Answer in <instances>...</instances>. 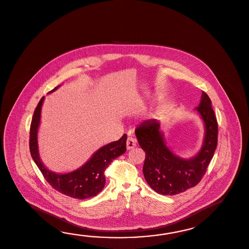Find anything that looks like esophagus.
Wrapping results in <instances>:
<instances>
[{
  "instance_id": "obj_1",
  "label": "esophagus",
  "mask_w": 249,
  "mask_h": 249,
  "mask_svg": "<svg viewBox=\"0 0 249 249\" xmlns=\"http://www.w3.org/2000/svg\"><path fill=\"white\" fill-rule=\"evenodd\" d=\"M136 145H137L136 138H132V137H128L127 139V149H132Z\"/></svg>"
}]
</instances>
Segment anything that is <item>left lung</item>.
I'll return each instance as SVG.
<instances>
[{
    "instance_id": "8db88e82",
    "label": "left lung",
    "mask_w": 249,
    "mask_h": 249,
    "mask_svg": "<svg viewBox=\"0 0 249 249\" xmlns=\"http://www.w3.org/2000/svg\"><path fill=\"white\" fill-rule=\"evenodd\" d=\"M196 110L205 122V139L198 154L188 160L178 157L167 147L157 121H144L135 129L138 144L145 152L144 178L157 193L174 196L196 186L213 157L218 142V122L212 101L205 92Z\"/></svg>"
}]
</instances>
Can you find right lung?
I'll return each mask as SVG.
<instances>
[{"label": "right lung", "mask_w": 249, "mask_h": 249, "mask_svg": "<svg viewBox=\"0 0 249 249\" xmlns=\"http://www.w3.org/2000/svg\"><path fill=\"white\" fill-rule=\"evenodd\" d=\"M57 89L58 87L50 91V93ZM44 99L43 96L36 107L30 125L29 150L34 161L42 172L45 180L60 193L75 199L93 197L99 194L105 187L106 168L115 158L126 152L127 135L124 134L118 141L101 147L85 165L74 172L67 174H57L50 172L40 160L37 146V128Z\"/></svg>", "instance_id": "obj_1"}]
</instances>
